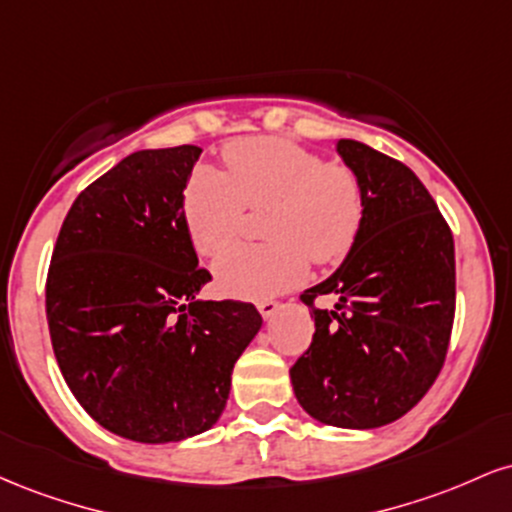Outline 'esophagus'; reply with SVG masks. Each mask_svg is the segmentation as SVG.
Here are the masks:
<instances>
[{
	"label": "esophagus",
	"mask_w": 512,
	"mask_h": 512,
	"mask_svg": "<svg viewBox=\"0 0 512 512\" xmlns=\"http://www.w3.org/2000/svg\"><path fill=\"white\" fill-rule=\"evenodd\" d=\"M279 308H281V305L276 303V301H269V298H267V301L257 303V310H260V315L264 317V320H269V317H272Z\"/></svg>",
	"instance_id": "esophagus-1"
}]
</instances>
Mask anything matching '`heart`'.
<instances>
[{
    "instance_id": "1",
    "label": "heart",
    "mask_w": 512,
    "mask_h": 512,
    "mask_svg": "<svg viewBox=\"0 0 512 512\" xmlns=\"http://www.w3.org/2000/svg\"><path fill=\"white\" fill-rule=\"evenodd\" d=\"M228 173L199 168L185 192V221L199 255L235 242L244 209L270 207L264 246H241L216 262V284L238 298H264L298 284L308 269L349 252L363 221V185L344 163H325L289 139H238L223 151Z\"/></svg>"
}]
</instances>
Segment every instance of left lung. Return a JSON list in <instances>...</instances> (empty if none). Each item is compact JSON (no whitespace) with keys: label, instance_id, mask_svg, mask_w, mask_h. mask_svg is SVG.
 I'll return each instance as SVG.
<instances>
[{"label":"left lung","instance_id":"1","mask_svg":"<svg viewBox=\"0 0 512 512\" xmlns=\"http://www.w3.org/2000/svg\"><path fill=\"white\" fill-rule=\"evenodd\" d=\"M337 154L363 185V221L330 279L303 291L315 317L293 363L298 404L339 428L392 424L436 383L455 320V243L414 170L339 139ZM334 295L332 311L314 308Z\"/></svg>","mask_w":512,"mask_h":512}]
</instances>
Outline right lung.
<instances>
[{"mask_svg":"<svg viewBox=\"0 0 512 512\" xmlns=\"http://www.w3.org/2000/svg\"><path fill=\"white\" fill-rule=\"evenodd\" d=\"M199 146L122 158L74 199L45 286L52 349L76 402L137 443L209 431L231 373L262 327L243 301H197L185 187Z\"/></svg>","mask_w":512,"mask_h":512,"instance_id":"1","label":"right lung"}]
</instances>
